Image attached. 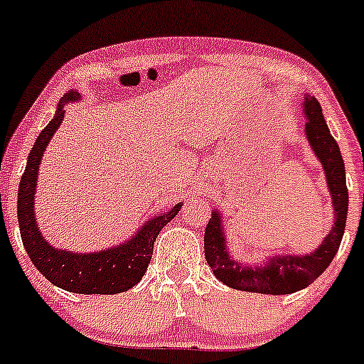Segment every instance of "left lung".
<instances>
[{
    "label": "left lung",
    "instance_id": "8db88e82",
    "mask_svg": "<svg viewBox=\"0 0 364 364\" xmlns=\"http://www.w3.org/2000/svg\"><path fill=\"white\" fill-rule=\"evenodd\" d=\"M301 111L306 119L304 135L323 168L328 193L332 196L333 225L323 241L310 253L275 255L267 257L260 265H243L232 258L228 248L223 214L217 208L205 228L203 248L207 263L220 282L231 289L260 292V294H291L301 291L318 279L332 263L344 236L348 220L349 193L346 186V168L341 149L321 114V106L311 95H304Z\"/></svg>",
    "mask_w": 364,
    "mask_h": 364
}]
</instances>
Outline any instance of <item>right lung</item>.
Segmentation results:
<instances>
[{"mask_svg": "<svg viewBox=\"0 0 364 364\" xmlns=\"http://www.w3.org/2000/svg\"><path fill=\"white\" fill-rule=\"evenodd\" d=\"M80 99L82 95L78 92H68L61 99L54 118L41 132L28 154L25 173L20 179L18 200H16L20 236L31 262L54 286L77 294H118L136 286L147 272L154 252V241L161 229L178 215L183 203H176L168 212L149 217V220H145L129 240L101 252H68L46 241L36 219V188L39 166L43 162L46 147L65 119V106Z\"/></svg>", "mask_w": 364, "mask_h": 364, "instance_id": "obj_1", "label": "right lung"}]
</instances>
